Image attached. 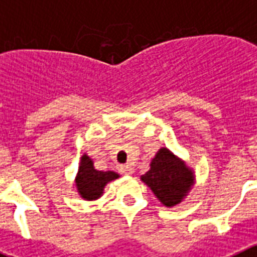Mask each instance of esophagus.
<instances>
[{"instance_id": "esophagus-1", "label": "esophagus", "mask_w": 257, "mask_h": 257, "mask_svg": "<svg viewBox=\"0 0 257 257\" xmlns=\"http://www.w3.org/2000/svg\"><path fill=\"white\" fill-rule=\"evenodd\" d=\"M119 172L123 175H131L134 172V167L131 165H121L119 166Z\"/></svg>"}]
</instances>
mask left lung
Returning a JSON list of instances; mask_svg holds the SVG:
<instances>
[{"label": "left lung", "instance_id": "8db88e82", "mask_svg": "<svg viewBox=\"0 0 257 257\" xmlns=\"http://www.w3.org/2000/svg\"><path fill=\"white\" fill-rule=\"evenodd\" d=\"M142 180L165 206L178 205L193 185V172L167 148L158 151Z\"/></svg>", "mask_w": 257, "mask_h": 257}]
</instances>
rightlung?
Wrapping results in <instances>:
<instances>
[{
	"mask_svg": "<svg viewBox=\"0 0 257 257\" xmlns=\"http://www.w3.org/2000/svg\"><path fill=\"white\" fill-rule=\"evenodd\" d=\"M118 178V174L113 171H97L94 169V163L90 157L85 156L81 158L78 175L76 184L79 194L85 199H96L103 194L104 187L109 181Z\"/></svg>",
	"mask_w": 257,
	"mask_h": 257,
	"instance_id": "right-lung-1",
	"label": "right lung"
}]
</instances>
